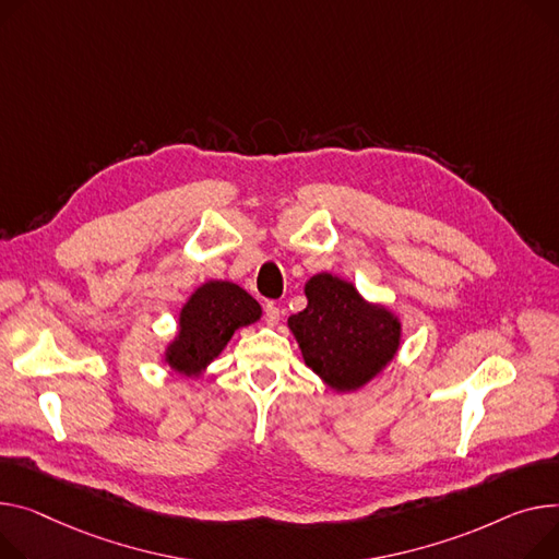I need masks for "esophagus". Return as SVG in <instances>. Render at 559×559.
<instances>
[{"mask_svg": "<svg viewBox=\"0 0 559 559\" xmlns=\"http://www.w3.org/2000/svg\"><path fill=\"white\" fill-rule=\"evenodd\" d=\"M278 319H281L278 306H276L274 301H267V304H265V321H267L270 325H274V323H278Z\"/></svg>", "mask_w": 559, "mask_h": 559, "instance_id": "1", "label": "esophagus"}]
</instances>
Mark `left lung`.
Segmentation results:
<instances>
[{"instance_id":"8db88e82","label":"left lung","mask_w":559,"mask_h":559,"mask_svg":"<svg viewBox=\"0 0 559 559\" xmlns=\"http://www.w3.org/2000/svg\"><path fill=\"white\" fill-rule=\"evenodd\" d=\"M308 308L289 317V330L306 364L328 386L355 391L393 359L400 321L384 308L368 306L357 289L332 274L306 283Z\"/></svg>"}]
</instances>
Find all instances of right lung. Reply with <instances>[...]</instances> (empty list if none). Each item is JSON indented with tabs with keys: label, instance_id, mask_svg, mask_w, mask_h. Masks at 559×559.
Masks as SVG:
<instances>
[{
	"label": "right lung",
	"instance_id": "add662e5",
	"mask_svg": "<svg viewBox=\"0 0 559 559\" xmlns=\"http://www.w3.org/2000/svg\"><path fill=\"white\" fill-rule=\"evenodd\" d=\"M258 319L260 306L242 287L227 281H209L181 308L179 334L168 346L166 361L177 373L200 376L240 325Z\"/></svg>",
	"mask_w": 559,
	"mask_h": 559
}]
</instances>
